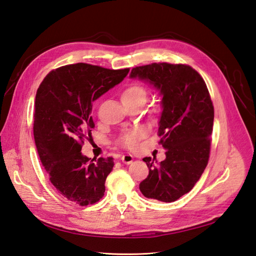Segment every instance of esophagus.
Here are the masks:
<instances>
[{
  "instance_id": "34e87169",
  "label": "esophagus",
  "mask_w": 256,
  "mask_h": 256,
  "mask_svg": "<svg viewBox=\"0 0 256 256\" xmlns=\"http://www.w3.org/2000/svg\"><path fill=\"white\" fill-rule=\"evenodd\" d=\"M122 162L124 164H130L131 162H134V156L130 155V154L124 155V156L122 157Z\"/></svg>"
}]
</instances>
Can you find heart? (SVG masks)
<instances>
[{
	"mask_svg": "<svg viewBox=\"0 0 256 256\" xmlns=\"http://www.w3.org/2000/svg\"><path fill=\"white\" fill-rule=\"evenodd\" d=\"M146 99V90L141 85L134 84L128 86L124 92L122 94V101H136V100H144ZM145 131L142 127H136L131 130H128L122 136V142L126 145L127 148H132L145 136Z\"/></svg>",
	"mask_w": 256,
	"mask_h": 256,
	"instance_id": "1",
	"label": "heart"
}]
</instances>
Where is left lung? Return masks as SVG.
Segmentation results:
<instances>
[{"mask_svg": "<svg viewBox=\"0 0 256 256\" xmlns=\"http://www.w3.org/2000/svg\"><path fill=\"white\" fill-rule=\"evenodd\" d=\"M162 96L158 122L166 160L143 158L150 169L139 188L144 197L176 202L194 188L208 164L214 108L208 88L190 66L152 64L131 70Z\"/></svg>", "mask_w": 256, "mask_h": 256, "instance_id": "1", "label": "left lung"}]
</instances>
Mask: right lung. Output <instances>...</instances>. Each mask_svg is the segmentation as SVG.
Returning <instances> with one entry per match:
<instances>
[{
	"label": "right lung",
	"mask_w": 256,
	"mask_h": 256,
	"mask_svg": "<svg viewBox=\"0 0 256 256\" xmlns=\"http://www.w3.org/2000/svg\"><path fill=\"white\" fill-rule=\"evenodd\" d=\"M128 72L86 64L64 66L47 74L36 92L33 134L40 162L60 194L80 206L99 202L114 167L112 157L94 162L80 152L94 127L92 102Z\"/></svg>",
	"instance_id": "obj_1"
}]
</instances>
